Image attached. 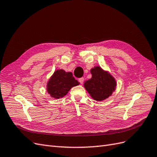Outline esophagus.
I'll list each match as a JSON object with an SVG mask.
<instances>
[{
	"label": "esophagus",
	"instance_id": "esophagus-1",
	"mask_svg": "<svg viewBox=\"0 0 157 157\" xmlns=\"http://www.w3.org/2000/svg\"><path fill=\"white\" fill-rule=\"evenodd\" d=\"M79 83H81V84H83V82H84V78H79Z\"/></svg>",
	"mask_w": 157,
	"mask_h": 157
}]
</instances>
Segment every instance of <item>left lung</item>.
Here are the masks:
<instances>
[{"mask_svg":"<svg viewBox=\"0 0 157 157\" xmlns=\"http://www.w3.org/2000/svg\"><path fill=\"white\" fill-rule=\"evenodd\" d=\"M92 78L86 81L84 87L94 99L100 101L106 99L115 90V79L100 67L91 70Z\"/></svg>","mask_w":157,"mask_h":157,"instance_id":"obj_1","label":"left lung"}]
</instances>
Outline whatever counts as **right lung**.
<instances>
[{
  "label": "right lung",
  "mask_w": 157,
  "mask_h": 157,
  "mask_svg": "<svg viewBox=\"0 0 157 157\" xmlns=\"http://www.w3.org/2000/svg\"><path fill=\"white\" fill-rule=\"evenodd\" d=\"M79 83L75 79L71 72L59 70L56 71L47 83V91L52 97L59 98L65 96L70 89L78 86Z\"/></svg>",
  "instance_id": "right-lung-1"
}]
</instances>
